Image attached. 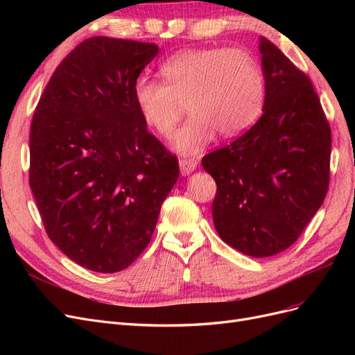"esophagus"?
Returning <instances> with one entry per match:
<instances>
[{"label":"esophagus","instance_id":"34e87169","mask_svg":"<svg viewBox=\"0 0 355 355\" xmlns=\"http://www.w3.org/2000/svg\"><path fill=\"white\" fill-rule=\"evenodd\" d=\"M197 159L194 158H180L179 166H180V173L182 176H188L197 168Z\"/></svg>","mask_w":355,"mask_h":355}]
</instances>
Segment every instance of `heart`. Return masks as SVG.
<instances>
[{"mask_svg":"<svg viewBox=\"0 0 355 355\" xmlns=\"http://www.w3.org/2000/svg\"><path fill=\"white\" fill-rule=\"evenodd\" d=\"M163 81L133 84V99L145 124L168 137L182 115L191 116L173 139L182 154H197L216 133L234 136L259 116L265 80L257 60L241 49H192L170 56L159 68Z\"/></svg>","mask_w":355,"mask_h":355,"instance_id":"b5f03b06","label":"heart"}]
</instances>
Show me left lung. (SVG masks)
Here are the masks:
<instances>
[{
    "label": "left lung",
    "mask_w": 355,
    "mask_h": 355,
    "mask_svg": "<svg viewBox=\"0 0 355 355\" xmlns=\"http://www.w3.org/2000/svg\"><path fill=\"white\" fill-rule=\"evenodd\" d=\"M263 114L243 136L204 155L216 180L211 204L219 237L266 257L286 250L323 204L330 182V124L308 75L261 38Z\"/></svg>",
    "instance_id": "1"
}]
</instances>
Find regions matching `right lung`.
Segmentation results:
<instances>
[{
	"instance_id": "1",
	"label": "right lung",
	"mask_w": 355,
	"mask_h": 355,
	"mask_svg": "<svg viewBox=\"0 0 355 355\" xmlns=\"http://www.w3.org/2000/svg\"><path fill=\"white\" fill-rule=\"evenodd\" d=\"M154 42L92 37L63 59L29 133V187L50 240L96 272H118L151 241L179 178L175 154L148 132L133 84Z\"/></svg>"
}]
</instances>
